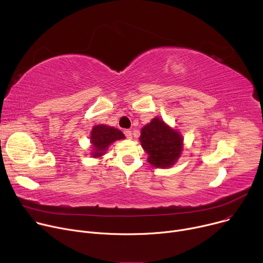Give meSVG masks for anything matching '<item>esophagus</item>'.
<instances>
[{
    "mask_svg": "<svg viewBox=\"0 0 263 263\" xmlns=\"http://www.w3.org/2000/svg\"><path fill=\"white\" fill-rule=\"evenodd\" d=\"M123 133H124V135H126V137L127 139H132V132H131V130H129V129H127V130H124L123 131Z\"/></svg>",
    "mask_w": 263,
    "mask_h": 263,
    "instance_id": "obj_1",
    "label": "esophagus"
}]
</instances>
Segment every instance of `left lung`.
<instances>
[{"instance_id":"8db88e82","label":"left lung","mask_w":263,"mask_h":263,"mask_svg":"<svg viewBox=\"0 0 263 263\" xmlns=\"http://www.w3.org/2000/svg\"><path fill=\"white\" fill-rule=\"evenodd\" d=\"M140 141L149 156L147 161L155 167H171L181 155V135L159 118H154L142 129Z\"/></svg>"}]
</instances>
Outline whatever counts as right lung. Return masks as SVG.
<instances>
[{
  "label": "right lung",
  "mask_w": 263,
  "mask_h": 263,
  "mask_svg": "<svg viewBox=\"0 0 263 263\" xmlns=\"http://www.w3.org/2000/svg\"><path fill=\"white\" fill-rule=\"evenodd\" d=\"M124 139L123 133L115 129L113 127H107L104 126V124H98V126H95L91 130V144L93 145V151L92 154L93 158H98L101 157L103 154H105V151L107 147L112 144L114 141Z\"/></svg>",
  "instance_id": "obj_1"
}]
</instances>
